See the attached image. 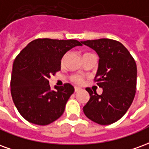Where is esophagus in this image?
<instances>
[{
    "label": "esophagus",
    "mask_w": 149,
    "mask_h": 149,
    "mask_svg": "<svg viewBox=\"0 0 149 149\" xmlns=\"http://www.w3.org/2000/svg\"><path fill=\"white\" fill-rule=\"evenodd\" d=\"M79 91H81V88L78 87H75V93H77V92H79Z\"/></svg>",
    "instance_id": "34e87169"
}]
</instances>
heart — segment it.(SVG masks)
<instances>
[{
	"instance_id": "obj_1",
	"label": "heart",
	"mask_w": 149,
	"mask_h": 149,
	"mask_svg": "<svg viewBox=\"0 0 149 149\" xmlns=\"http://www.w3.org/2000/svg\"><path fill=\"white\" fill-rule=\"evenodd\" d=\"M64 60H65V57L63 58L62 61H64ZM71 80L73 81L74 83H76V84H82V83H83V81H84L83 78L81 77V76H79V75H73V76H72Z\"/></svg>"
}]
</instances>
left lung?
<instances>
[{"label":"left lung","mask_w":149,"mask_h":149,"mask_svg":"<svg viewBox=\"0 0 149 149\" xmlns=\"http://www.w3.org/2000/svg\"><path fill=\"white\" fill-rule=\"evenodd\" d=\"M96 51L99 64L95 77L103 93L86 88L90 99L83 108L88 118L101 125H111L125 115L134 99L137 68L135 60L121 43L102 39L81 41Z\"/></svg>","instance_id":"left-lung-1"}]
</instances>
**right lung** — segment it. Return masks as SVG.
I'll return each instance as SVG.
<instances>
[{"instance_id": "add662e5", "label": "right lung", "mask_w": 149, "mask_h": 149, "mask_svg": "<svg viewBox=\"0 0 149 149\" xmlns=\"http://www.w3.org/2000/svg\"><path fill=\"white\" fill-rule=\"evenodd\" d=\"M81 45L77 40L43 38L31 41L18 54L13 65L11 95L18 112L26 120L47 125L63 114L74 88L67 83L52 90L49 80L61 70L63 56Z\"/></svg>"}]
</instances>
